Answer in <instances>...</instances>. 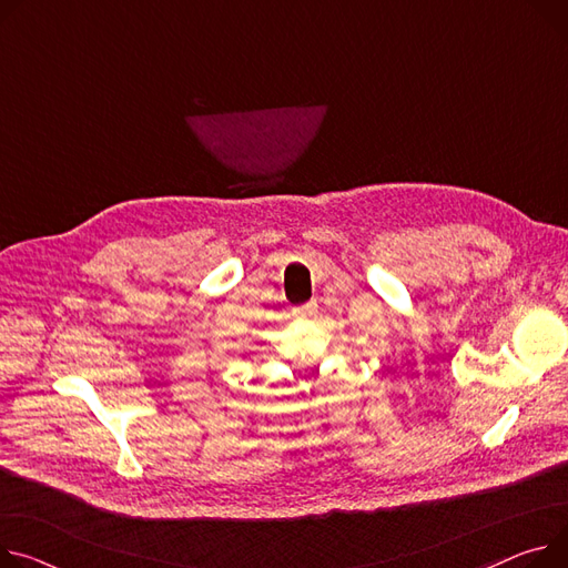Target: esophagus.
Wrapping results in <instances>:
<instances>
[{
	"instance_id": "34e87169",
	"label": "esophagus",
	"mask_w": 568,
	"mask_h": 568,
	"mask_svg": "<svg viewBox=\"0 0 568 568\" xmlns=\"http://www.w3.org/2000/svg\"><path fill=\"white\" fill-rule=\"evenodd\" d=\"M316 312H318V304L316 302H307V304H302V307L293 310L295 318H314Z\"/></svg>"
}]
</instances>
